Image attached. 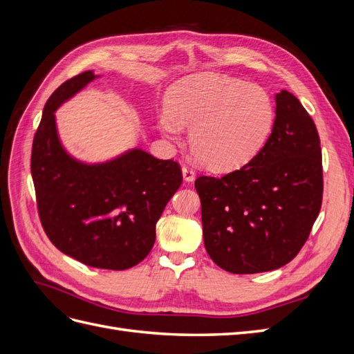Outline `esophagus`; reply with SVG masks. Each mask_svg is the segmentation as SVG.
Masks as SVG:
<instances>
[{
	"instance_id": "obj_1",
	"label": "esophagus",
	"mask_w": 354,
	"mask_h": 354,
	"mask_svg": "<svg viewBox=\"0 0 354 354\" xmlns=\"http://www.w3.org/2000/svg\"><path fill=\"white\" fill-rule=\"evenodd\" d=\"M181 171H183V177H185V180L187 181V183H192V181L195 180V171L192 169V167L183 165V168H181Z\"/></svg>"
}]
</instances>
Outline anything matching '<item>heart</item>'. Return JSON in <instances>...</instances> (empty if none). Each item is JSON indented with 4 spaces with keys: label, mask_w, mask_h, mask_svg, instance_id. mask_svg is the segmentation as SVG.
I'll return each instance as SVG.
<instances>
[{
    "label": "heart",
    "mask_w": 354,
    "mask_h": 354,
    "mask_svg": "<svg viewBox=\"0 0 354 354\" xmlns=\"http://www.w3.org/2000/svg\"><path fill=\"white\" fill-rule=\"evenodd\" d=\"M273 121V102L264 88L226 75L199 73L171 85L158 125L169 137L192 127L190 146L201 162L230 169L259 152Z\"/></svg>",
    "instance_id": "heart-1"
}]
</instances>
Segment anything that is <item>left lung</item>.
I'll list each match as a JSON object with an SVG mask.
<instances>
[{"label":"left lung","mask_w":354,"mask_h":354,"mask_svg":"<svg viewBox=\"0 0 354 354\" xmlns=\"http://www.w3.org/2000/svg\"><path fill=\"white\" fill-rule=\"evenodd\" d=\"M203 243L223 270L279 269L303 248L322 207L320 138L292 93L276 94L272 134L248 164L223 177L201 176Z\"/></svg>","instance_id":"8db88e82"}]
</instances>
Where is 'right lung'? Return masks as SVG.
Returning <instances> with one entry per match:
<instances>
[{"label":"right lung","instance_id":"obj_1","mask_svg":"<svg viewBox=\"0 0 354 354\" xmlns=\"http://www.w3.org/2000/svg\"><path fill=\"white\" fill-rule=\"evenodd\" d=\"M94 78L93 71L82 72L50 95L32 143L30 173L51 243L87 266L125 270L151 252L156 223L183 174L176 160L142 149L95 165L65 152L55 111Z\"/></svg>","mask_w":354,"mask_h":354}]
</instances>
